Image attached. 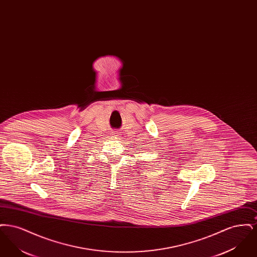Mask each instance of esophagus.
<instances>
[{
    "mask_svg": "<svg viewBox=\"0 0 257 257\" xmlns=\"http://www.w3.org/2000/svg\"><path fill=\"white\" fill-rule=\"evenodd\" d=\"M112 136H113V137H119V133H118V132H113Z\"/></svg>",
    "mask_w": 257,
    "mask_h": 257,
    "instance_id": "34e87169",
    "label": "esophagus"
}]
</instances>
